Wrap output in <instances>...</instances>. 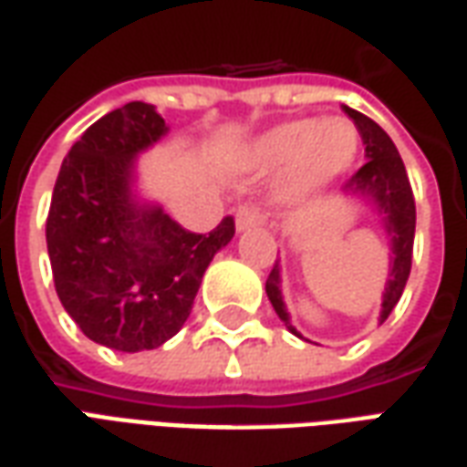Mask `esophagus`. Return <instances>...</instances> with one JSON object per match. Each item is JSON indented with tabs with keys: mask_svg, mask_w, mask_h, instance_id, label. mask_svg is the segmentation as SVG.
I'll use <instances>...</instances> for the list:
<instances>
[{
	"mask_svg": "<svg viewBox=\"0 0 467 467\" xmlns=\"http://www.w3.org/2000/svg\"><path fill=\"white\" fill-rule=\"evenodd\" d=\"M263 223V212L257 210L255 204H243L237 214H234V224H237V230L243 233V230H250V227H255V224Z\"/></svg>",
	"mask_w": 467,
	"mask_h": 467,
	"instance_id": "34e87169",
	"label": "esophagus"
}]
</instances>
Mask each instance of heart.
<instances>
[{"label":"heart","instance_id":"b5f03b06","mask_svg":"<svg viewBox=\"0 0 467 467\" xmlns=\"http://www.w3.org/2000/svg\"><path fill=\"white\" fill-rule=\"evenodd\" d=\"M358 149V133L347 119L285 120L250 149V164L263 171L285 166L288 194L303 197L344 174Z\"/></svg>","mask_w":467,"mask_h":467}]
</instances>
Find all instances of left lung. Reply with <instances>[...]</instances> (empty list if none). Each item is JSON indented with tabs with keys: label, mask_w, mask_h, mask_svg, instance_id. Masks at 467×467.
Returning <instances> with one entry per match:
<instances>
[{
	"label": "left lung",
	"mask_w": 467,
	"mask_h": 467,
	"mask_svg": "<svg viewBox=\"0 0 467 467\" xmlns=\"http://www.w3.org/2000/svg\"><path fill=\"white\" fill-rule=\"evenodd\" d=\"M348 119H354L361 141H364V151L369 156V161L358 169L354 177L348 179V192H357L364 197H371L377 202V207L384 214V230L392 237V270H389V280H387V293H384V303H381V321H387V316L394 311V306L402 298V290L410 278L412 270V244H415V194L410 187V177L397 146L392 139L384 133L379 123H374L369 116L358 113V110L344 106ZM267 298L273 303V308L280 316V321H285L290 331L296 334V328L290 326L288 313L280 298V267L278 263L273 265L270 275L265 280Z\"/></svg>",
	"instance_id": "obj_1"
}]
</instances>
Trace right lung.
<instances>
[{
  "label": "right lung",
  "instance_id": "add662e5",
  "mask_svg": "<svg viewBox=\"0 0 467 467\" xmlns=\"http://www.w3.org/2000/svg\"><path fill=\"white\" fill-rule=\"evenodd\" d=\"M166 133L154 106L110 110L73 143L47 212V253L63 308L96 344L161 347L192 313L202 275L233 240L234 220L192 233L131 200L133 156Z\"/></svg>",
  "mask_w": 467,
  "mask_h": 467
}]
</instances>
